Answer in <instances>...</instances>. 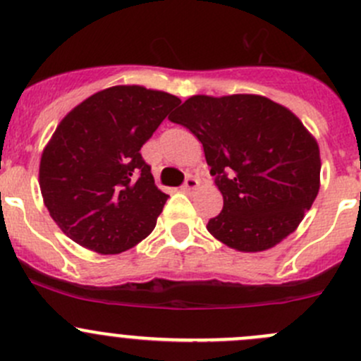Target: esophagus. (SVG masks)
I'll return each instance as SVG.
<instances>
[{"label":"esophagus","mask_w":361,"mask_h":361,"mask_svg":"<svg viewBox=\"0 0 361 361\" xmlns=\"http://www.w3.org/2000/svg\"><path fill=\"white\" fill-rule=\"evenodd\" d=\"M199 187V180L195 176H187V180H185L183 183V190L185 192H192L195 190V188Z\"/></svg>","instance_id":"obj_1"}]
</instances>
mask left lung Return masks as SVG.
<instances>
[{
  "mask_svg": "<svg viewBox=\"0 0 361 361\" xmlns=\"http://www.w3.org/2000/svg\"><path fill=\"white\" fill-rule=\"evenodd\" d=\"M169 120L202 143L224 209L207 231L239 251L292 234L319 190V148L300 120L262 96H194Z\"/></svg>",
  "mask_w": 361,
  "mask_h": 361,
  "instance_id": "1",
  "label": "left lung"
}]
</instances>
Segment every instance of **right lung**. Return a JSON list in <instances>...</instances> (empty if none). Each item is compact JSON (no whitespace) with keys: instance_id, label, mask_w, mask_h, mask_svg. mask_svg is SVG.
I'll return each instance as SVG.
<instances>
[{"instance_id":"1","label":"right lung","mask_w":361,"mask_h":361,"mask_svg":"<svg viewBox=\"0 0 361 361\" xmlns=\"http://www.w3.org/2000/svg\"><path fill=\"white\" fill-rule=\"evenodd\" d=\"M180 103L160 90L118 85L64 116L43 150L39 188L69 239L111 255L154 231L169 195L155 187L140 150Z\"/></svg>"}]
</instances>
